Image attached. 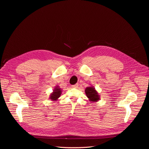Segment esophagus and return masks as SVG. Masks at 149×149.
Instances as JSON below:
<instances>
[{"mask_svg":"<svg viewBox=\"0 0 149 149\" xmlns=\"http://www.w3.org/2000/svg\"><path fill=\"white\" fill-rule=\"evenodd\" d=\"M78 87V84H76L75 85H73V86H72V88H77Z\"/></svg>","mask_w":149,"mask_h":149,"instance_id":"1","label":"esophagus"}]
</instances>
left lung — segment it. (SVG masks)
I'll return each mask as SVG.
<instances>
[{"label": "left lung", "instance_id": "left-lung-1", "mask_svg": "<svg viewBox=\"0 0 149 149\" xmlns=\"http://www.w3.org/2000/svg\"><path fill=\"white\" fill-rule=\"evenodd\" d=\"M85 93L90 102H97L100 100V96L93 86L88 87L85 90Z\"/></svg>", "mask_w": 149, "mask_h": 149}]
</instances>
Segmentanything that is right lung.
<instances>
[{
  "label": "right lung",
  "mask_w": 149,
  "mask_h": 149,
  "mask_svg": "<svg viewBox=\"0 0 149 149\" xmlns=\"http://www.w3.org/2000/svg\"><path fill=\"white\" fill-rule=\"evenodd\" d=\"M62 94V89L59 86H56L53 90V92L51 93L49 96V99L52 101H56L60 97Z\"/></svg>",
  "instance_id": "1"
}]
</instances>
